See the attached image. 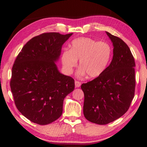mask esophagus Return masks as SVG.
I'll list each match as a JSON object with an SVG mask.
<instances>
[{"label":"esophagus","instance_id":"esophagus-1","mask_svg":"<svg viewBox=\"0 0 147 147\" xmlns=\"http://www.w3.org/2000/svg\"><path fill=\"white\" fill-rule=\"evenodd\" d=\"M75 86H76V87H79L81 86V82H79V81L76 80L75 81Z\"/></svg>","mask_w":147,"mask_h":147}]
</instances>
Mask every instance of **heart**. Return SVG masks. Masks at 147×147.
I'll return each mask as SVG.
<instances>
[{"label":"heart","mask_w":147,"mask_h":147,"mask_svg":"<svg viewBox=\"0 0 147 147\" xmlns=\"http://www.w3.org/2000/svg\"><path fill=\"white\" fill-rule=\"evenodd\" d=\"M70 47V50L65 49L61 55L63 67L68 74L72 72L79 60V76L86 74L89 78L99 77L105 70L111 56V48L108 43L90 38L75 39Z\"/></svg>","instance_id":"1"}]
</instances>
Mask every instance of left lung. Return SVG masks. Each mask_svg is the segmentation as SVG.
Returning a JSON list of instances; mask_svg holds the SVG:
<instances>
[{
    "label": "left lung",
    "mask_w": 147,
    "mask_h": 147,
    "mask_svg": "<svg viewBox=\"0 0 147 147\" xmlns=\"http://www.w3.org/2000/svg\"><path fill=\"white\" fill-rule=\"evenodd\" d=\"M106 34L114 47L111 62L100 76L81 86L85 118L101 125L127 112L135 89V62L129 48L121 38Z\"/></svg>",
    "instance_id": "1"
}]
</instances>
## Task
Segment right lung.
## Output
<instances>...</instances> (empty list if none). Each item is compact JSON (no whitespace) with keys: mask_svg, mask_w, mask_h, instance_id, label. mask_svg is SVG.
Here are the masks:
<instances>
[{"mask_svg":"<svg viewBox=\"0 0 147 147\" xmlns=\"http://www.w3.org/2000/svg\"><path fill=\"white\" fill-rule=\"evenodd\" d=\"M72 34L36 36L16 58L10 82L14 102L19 111L34 123L45 125L59 118L65 97L74 90L73 78L60 73L55 63Z\"/></svg>","mask_w":147,"mask_h":147,"instance_id":"right-lung-1","label":"right lung"}]
</instances>
